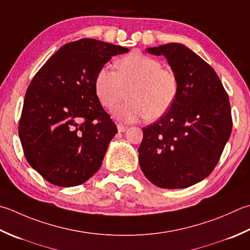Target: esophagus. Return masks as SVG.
Listing matches in <instances>:
<instances>
[{
    "instance_id": "esophagus-1",
    "label": "esophagus",
    "mask_w": 250,
    "mask_h": 250,
    "mask_svg": "<svg viewBox=\"0 0 250 250\" xmlns=\"http://www.w3.org/2000/svg\"><path fill=\"white\" fill-rule=\"evenodd\" d=\"M117 128H118L119 132H125V130H128V126L125 125H122V124L117 125Z\"/></svg>"
}]
</instances>
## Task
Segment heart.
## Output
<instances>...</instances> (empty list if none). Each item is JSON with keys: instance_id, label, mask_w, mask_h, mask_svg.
<instances>
[{"instance_id": "obj_1", "label": "heart", "mask_w": 250, "mask_h": 250, "mask_svg": "<svg viewBox=\"0 0 250 250\" xmlns=\"http://www.w3.org/2000/svg\"><path fill=\"white\" fill-rule=\"evenodd\" d=\"M116 70L102 67L94 87L103 107L111 109L128 89V101L112 109L115 118L132 122L147 117L157 120L173 106L179 94V78L172 69L163 67L157 58L132 52L117 60Z\"/></svg>"}]
</instances>
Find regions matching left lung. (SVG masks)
I'll list each match as a JSON object with an SVG mask.
<instances>
[{
	"mask_svg": "<svg viewBox=\"0 0 250 250\" xmlns=\"http://www.w3.org/2000/svg\"><path fill=\"white\" fill-rule=\"evenodd\" d=\"M147 52L166 56L180 90L167 114L143 129L141 169L159 188H188L212 172L231 135L228 93L212 67L183 44H164Z\"/></svg>",
	"mask_w": 250,
	"mask_h": 250,
	"instance_id": "obj_1",
	"label": "left lung"
}]
</instances>
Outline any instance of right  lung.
Here are the masks:
<instances>
[{"label":"right lung","mask_w":250,"mask_h":250,"mask_svg":"<svg viewBox=\"0 0 250 250\" xmlns=\"http://www.w3.org/2000/svg\"><path fill=\"white\" fill-rule=\"evenodd\" d=\"M126 52L82 39L62 46L33 77L18 133L24 157L47 182L76 187L100 169L118 130L97 99L95 76L111 56Z\"/></svg>","instance_id":"right-lung-1"}]
</instances>
